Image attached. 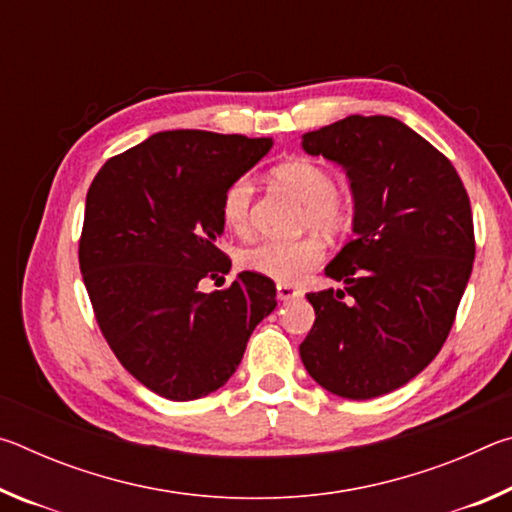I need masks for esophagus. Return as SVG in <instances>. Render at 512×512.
Here are the masks:
<instances>
[{"label":"esophagus","mask_w":512,"mask_h":512,"mask_svg":"<svg viewBox=\"0 0 512 512\" xmlns=\"http://www.w3.org/2000/svg\"><path fill=\"white\" fill-rule=\"evenodd\" d=\"M275 293H277V300H291V298H298L300 296V291L289 287V284H277Z\"/></svg>","instance_id":"1"}]
</instances>
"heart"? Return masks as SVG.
I'll return each instance as SVG.
<instances>
[{"mask_svg":"<svg viewBox=\"0 0 512 512\" xmlns=\"http://www.w3.org/2000/svg\"><path fill=\"white\" fill-rule=\"evenodd\" d=\"M271 178L277 187L305 205L307 228L325 237H341L354 223V201L348 192L334 187L332 171L305 158H293L273 167ZM253 180L237 178L221 198V216L235 232H246L253 205ZM325 248L316 237L300 241H259L241 250L239 266L244 271L271 277L275 282H298L323 262Z\"/></svg>","mask_w":512,"mask_h":512,"instance_id":"b5f03b06","label":"heart"}]
</instances>
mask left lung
I'll list each match as a JSON object with an SVG mask.
<instances>
[{
    "label": "left lung",
    "instance_id": "obj_1",
    "mask_svg": "<svg viewBox=\"0 0 512 512\" xmlns=\"http://www.w3.org/2000/svg\"><path fill=\"white\" fill-rule=\"evenodd\" d=\"M341 164L354 237L307 293L316 320L300 359L325 391L372 400L429 366L454 325L474 262L470 198L454 164L400 119L350 115L302 135Z\"/></svg>",
    "mask_w": 512,
    "mask_h": 512
}]
</instances>
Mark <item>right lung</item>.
Instances as JSON below:
<instances>
[{"label":"right lung","instance_id":"1","mask_svg":"<svg viewBox=\"0 0 512 512\" xmlns=\"http://www.w3.org/2000/svg\"><path fill=\"white\" fill-rule=\"evenodd\" d=\"M271 137L164 131L110 158L85 198L79 264L94 316L121 366L173 402L214 393L253 329L277 307L275 284L230 271L216 246L221 198L271 151Z\"/></svg>","mask_w":512,"mask_h":512}]
</instances>
